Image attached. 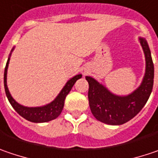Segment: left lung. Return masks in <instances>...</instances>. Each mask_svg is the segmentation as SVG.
I'll return each mask as SVG.
<instances>
[{
	"label": "left lung",
	"mask_w": 158,
	"mask_h": 158,
	"mask_svg": "<svg viewBox=\"0 0 158 158\" xmlns=\"http://www.w3.org/2000/svg\"><path fill=\"white\" fill-rule=\"evenodd\" d=\"M146 57V73L139 88L127 97H118L110 93L97 80L86 77L88 86L90 110L99 122L111 125H121L136 116L146 105L154 83V64L148 44L139 38Z\"/></svg>",
	"instance_id": "obj_1"
}]
</instances>
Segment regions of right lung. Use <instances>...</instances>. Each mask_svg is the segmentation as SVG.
Masks as SVG:
<instances>
[{"instance_id":"right-lung-1","label":"right lung","mask_w":158,"mask_h":158,"mask_svg":"<svg viewBox=\"0 0 158 158\" xmlns=\"http://www.w3.org/2000/svg\"><path fill=\"white\" fill-rule=\"evenodd\" d=\"M9 61H10V58L7 60L4 70V88L6 96L9 99V102L10 103V105L15 109V111L19 115L25 118L26 120L32 122V123L49 122L60 115L62 109H63V106H64V100L66 98V96L70 93V89L72 88L75 82L82 77V75L79 74V75L73 77L72 79H70L66 83L64 88H62V90L60 91L58 97L49 105H46L42 107H26L18 104L9 92V89L7 87V70H8V66H9Z\"/></svg>"}]
</instances>
